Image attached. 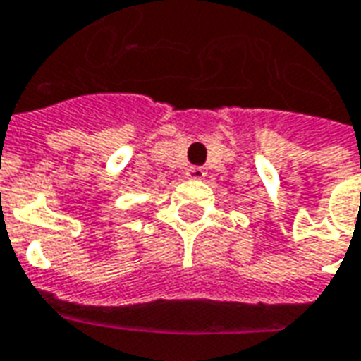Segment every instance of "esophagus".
Returning a JSON list of instances; mask_svg holds the SVG:
<instances>
[{"label":"esophagus","mask_w":361,"mask_h":361,"mask_svg":"<svg viewBox=\"0 0 361 361\" xmlns=\"http://www.w3.org/2000/svg\"><path fill=\"white\" fill-rule=\"evenodd\" d=\"M204 168L201 166H189L188 168V178L189 180H203L204 178Z\"/></svg>","instance_id":"1"}]
</instances>
